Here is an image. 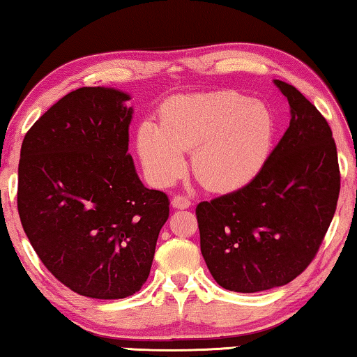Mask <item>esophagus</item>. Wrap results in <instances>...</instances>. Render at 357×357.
<instances>
[{"label": "esophagus", "instance_id": "obj_1", "mask_svg": "<svg viewBox=\"0 0 357 357\" xmlns=\"http://www.w3.org/2000/svg\"><path fill=\"white\" fill-rule=\"evenodd\" d=\"M172 206L177 209H187L192 206V202H190L185 195H175V197L172 198Z\"/></svg>", "mask_w": 357, "mask_h": 357}]
</instances>
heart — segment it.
Instances as JSON below:
<instances>
[{
    "mask_svg": "<svg viewBox=\"0 0 357 357\" xmlns=\"http://www.w3.org/2000/svg\"><path fill=\"white\" fill-rule=\"evenodd\" d=\"M276 121L265 104L236 91L177 97L164 105L160 125L144 121L138 151L149 174L170 183L182 174L183 151L209 190L231 192L252 182L270 158Z\"/></svg>",
    "mask_w": 357,
    "mask_h": 357,
    "instance_id": "1",
    "label": "heart"
}]
</instances>
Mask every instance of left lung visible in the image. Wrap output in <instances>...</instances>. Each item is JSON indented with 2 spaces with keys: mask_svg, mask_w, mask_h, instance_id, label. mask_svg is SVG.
Returning <instances> with one entry per match:
<instances>
[{
  "mask_svg": "<svg viewBox=\"0 0 357 357\" xmlns=\"http://www.w3.org/2000/svg\"><path fill=\"white\" fill-rule=\"evenodd\" d=\"M291 123L252 182L197 206L199 245L219 286L258 292L284 286L314 260L340 197L331 128L294 86L276 79Z\"/></svg>",
  "mask_w": 357,
  "mask_h": 357,
  "instance_id": "left-lung-1",
  "label": "left lung"
}]
</instances>
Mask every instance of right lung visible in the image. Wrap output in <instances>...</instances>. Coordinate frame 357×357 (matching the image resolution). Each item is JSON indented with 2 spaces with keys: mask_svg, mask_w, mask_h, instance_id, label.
I'll use <instances>...</instances> for the list:
<instances>
[{
  "mask_svg": "<svg viewBox=\"0 0 357 357\" xmlns=\"http://www.w3.org/2000/svg\"><path fill=\"white\" fill-rule=\"evenodd\" d=\"M125 92L79 87L24 136L17 211L43 265L76 294L125 299L148 280L169 197L128 154Z\"/></svg>",
  "mask_w": 357,
  "mask_h": 357,
  "instance_id": "obj_1",
  "label": "right lung"
}]
</instances>
